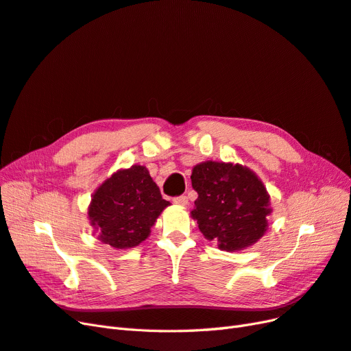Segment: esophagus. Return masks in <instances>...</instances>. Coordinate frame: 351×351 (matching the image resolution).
<instances>
[{"label": "esophagus", "mask_w": 351, "mask_h": 351, "mask_svg": "<svg viewBox=\"0 0 351 351\" xmlns=\"http://www.w3.org/2000/svg\"><path fill=\"white\" fill-rule=\"evenodd\" d=\"M173 202H174L176 205H180V206H186V205L189 204V199H187V196L182 195V196H177V197H174V199H173Z\"/></svg>", "instance_id": "esophagus-1"}]
</instances>
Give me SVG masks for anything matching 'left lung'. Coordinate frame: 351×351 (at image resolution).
<instances>
[{"label":"left lung","instance_id":"1","mask_svg":"<svg viewBox=\"0 0 351 351\" xmlns=\"http://www.w3.org/2000/svg\"><path fill=\"white\" fill-rule=\"evenodd\" d=\"M192 186L197 192L192 218L208 240L221 250L239 252L256 243L268 228L269 195L247 167L206 161L193 167Z\"/></svg>","mask_w":351,"mask_h":351}]
</instances>
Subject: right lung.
<instances>
[{"instance_id":"add662e5","label":"right lung","mask_w":351,"mask_h":351,"mask_svg":"<svg viewBox=\"0 0 351 351\" xmlns=\"http://www.w3.org/2000/svg\"><path fill=\"white\" fill-rule=\"evenodd\" d=\"M169 205L147 168L119 169L95 190L88 217L98 239L114 249H130L149 237L156 218Z\"/></svg>"}]
</instances>
